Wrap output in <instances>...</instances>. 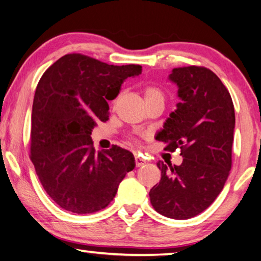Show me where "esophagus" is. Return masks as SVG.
<instances>
[{
  "instance_id": "esophagus-1",
  "label": "esophagus",
  "mask_w": 261,
  "mask_h": 261,
  "mask_svg": "<svg viewBox=\"0 0 261 261\" xmlns=\"http://www.w3.org/2000/svg\"><path fill=\"white\" fill-rule=\"evenodd\" d=\"M135 163H136L137 168H140V167H143V165L146 164V161L143 158H140L139 155H136L135 156Z\"/></svg>"
}]
</instances>
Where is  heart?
<instances>
[{"instance_id": "b5f03b06", "label": "heart", "mask_w": 261, "mask_h": 261, "mask_svg": "<svg viewBox=\"0 0 261 261\" xmlns=\"http://www.w3.org/2000/svg\"><path fill=\"white\" fill-rule=\"evenodd\" d=\"M143 94H144V98H145V101L147 105L150 102H155V101L164 102L163 91L160 88L155 87V85H146V87L143 89ZM129 139L131 143H135V144L138 143V138L135 136H130Z\"/></svg>"}]
</instances>
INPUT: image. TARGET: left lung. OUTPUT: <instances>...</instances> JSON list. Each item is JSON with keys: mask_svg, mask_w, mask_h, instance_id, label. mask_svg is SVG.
Returning a JSON list of instances; mask_svg holds the SVG:
<instances>
[{"mask_svg": "<svg viewBox=\"0 0 261 261\" xmlns=\"http://www.w3.org/2000/svg\"><path fill=\"white\" fill-rule=\"evenodd\" d=\"M177 110L158 135L165 150L180 148L182 163L159 161L161 180L150 189L154 209L172 219H189L209 207L225 186L231 169L235 112L220 79L202 66L173 68Z\"/></svg>", "mask_w": 261, "mask_h": 261, "instance_id": "1", "label": "left lung"}]
</instances>
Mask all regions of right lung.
I'll return each mask as SVG.
<instances>
[{
    "mask_svg": "<svg viewBox=\"0 0 261 261\" xmlns=\"http://www.w3.org/2000/svg\"><path fill=\"white\" fill-rule=\"evenodd\" d=\"M140 65L114 66L68 54L45 70L36 87L31 125V160L46 194L66 211L87 215L110 204L135 168L129 150L112 146L97 154L91 131L108 120L107 100Z\"/></svg>",
    "mask_w": 261,
    "mask_h": 261,
    "instance_id": "1",
    "label": "right lung"
}]
</instances>
